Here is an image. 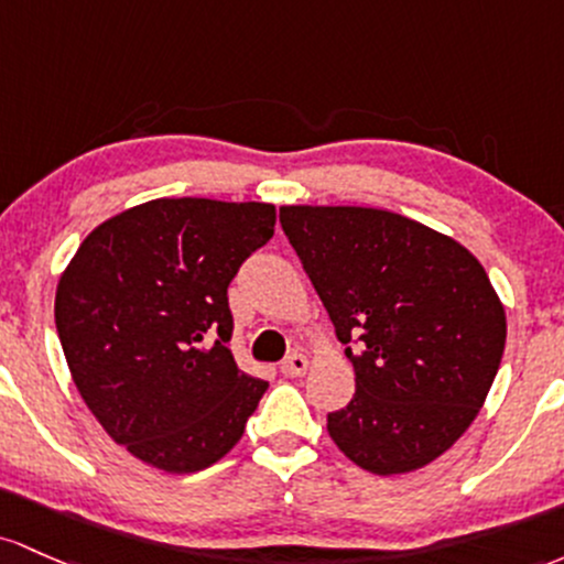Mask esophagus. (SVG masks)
I'll return each instance as SVG.
<instances>
[{
    "instance_id": "obj_1",
    "label": "esophagus",
    "mask_w": 564,
    "mask_h": 564,
    "mask_svg": "<svg viewBox=\"0 0 564 564\" xmlns=\"http://www.w3.org/2000/svg\"><path fill=\"white\" fill-rule=\"evenodd\" d=\"M280 370H282V376H288V378H301V376H306V370H308V357H306V354H301V351H293V354H290V357L284 359V362L280 365Z\"/></svg>"
}]
</instances>
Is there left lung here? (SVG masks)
Returning a JSON list of instances; mask_svg holds the SVG:
<instances>
[{"label": "left lung", "mask_w": 564, "mask_h": 564, "mask_svg": "<svg viewBox=\"0 0 564 564\" xmlns=\"http://www.w3.org/2000/svg\"><path fill=\"white\" fill-rule=\"evenodd\" d=\"M280 224L330 314L357 391L327 434L359 469H423L464 436L506 346V312L460 242L400 213L284 205Z\"/></svg>", "instance_id": "1"}]
</instances>
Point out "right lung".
<instances>
[{"instance_id":"right-lung-1","label":"right lung","mask_w":564,"mask_h":564,"mask_svg":"<svg viewBox=\"0 0 564 564\" xmlns=\"http://www.w3.org/2000/svg\"><path fill=\"white\" fill-rule=\"evenodd\" d=\"M274 224L269 202L151 199L95 226L63 269L55 327L68 370L143 464L202 471L242 440L269 383L234 362L226 293Z\"/></svg>"}]
</instances>
